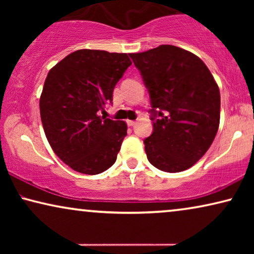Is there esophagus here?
Segmentation results:
<instances>
[{
    "label": "esophagus",
    "mask_w": 254,
    "mask_h": 254,
    "mask_svg": "<svg viewBox=\"0 0 254 254\" xmlns=\"http://www.w3.org/2000/svg\"><path fill=\"white\" fill-rule=\"evenodd\" d=\"M127 125H128V126L133 127V126H135V125H136V121H134V120H127Z\"/></svg>",
    "instance_id": "esophagus-1"
}]
</instances>
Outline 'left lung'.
I'll return each mask as SVG.
<instances>
[{
  "instance_id": "obj_1",
  "label": "left lung",
  "mask_w": 254,
  "mask_h": 254,
  "mask_svg": "<svg viewBox=\"0 0 254 254\" xmlns=\"http://www.w3.org/2000/svg\"><path fill=\"white\" fill-rule=\"evenodd\" d=\"M129 57L150 97L154 130L143 141L148 161L165 172L190 169L209 149L220 125L213 75L200 58L172 45Z\"/></svg>"
}]
</instances>
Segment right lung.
Listing matches in <instances>:
<instances>
[{"label":"right lung","instance_id":"obj_1","mask_svg":"<svg viewBox=\"0 0 254 254\" xmlns=\"http://www.w3.org/2000/svg\"><path fill=\"white\" fill-rule=\"evenodd\" d=\"M131 64L126 53L72 52L48 72L40 96V117L52 149L84 175H98L117 161L127 125L100 117L112 103L114 86Z\"/></svg>","mask_w":254,"mask_h":254}]
</instances>
